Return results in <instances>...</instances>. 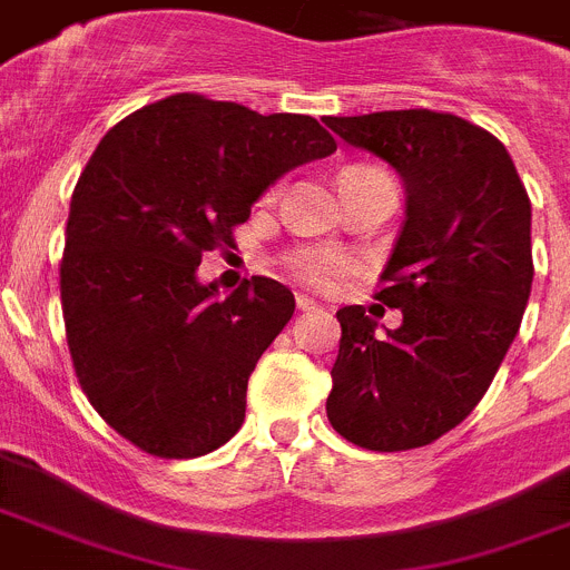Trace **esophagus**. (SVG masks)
<instances>
[{"label":"esophagus","instance_id":"esophagus-1","mask_svg":"<svg viewBox=\"0 0 570 570\" xmlns=\"http://www.w3.org/2000/svg\"><path fill=\"white\" fill-rule=\"evenodd\" d=\"M295 304H297V309H301V312L317 309V304H315V301H312V297H306V295H297V301H295Z\"/></svg>","mask_w":570,"mask_h":570}]
</instances>
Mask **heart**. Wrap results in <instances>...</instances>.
Returning a JSON list of instances; mask_svg holds the SVG:
<instances>
[{
	"mask_svg": "<svg viewBox=\"0 0 570 570\" xmlns=\"http://www.w3.org/2000/svg\"><path fill=\"white\" fill-rule=\"evenodd\" d=\"M361 170V167H357ZM289 266L295 269V275L306 284L317 286V289H326L337 281V275L346 269V258L332 249H301L289 258Z\"/></svg>",
	"mask_w": 570,
	"mask_h": 570,
	"instance_id": "b5f03b06",
	"label": "heart"
}]
</instances>
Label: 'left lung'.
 <instances>
[{
	"label": "left lung",
	"instance_id": "1",
	"mask_svg": "<svg viewBox=\"0 0 570 570\" xmlns=\"http://www.w3.org/2000/svg\"><path fill=\"white\" fill-rule=\"evenodd\" d=\"M346 145L383 158L406 187V222L377 301L403 312L377 330L343 306L326 414L368 451L429 445L483 400L531 295V202L509 150L434 110L330 116Z\"/></svg>",
	"mask_w": 570,
	"mask_h": 570
}]
</instances>
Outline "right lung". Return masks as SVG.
Listing matches in <instances>:
<instances>
[{"mask_svg": "<svg viewBox=\"0 0 570 570\" xmlns=\"http://www.w3.org/2000/svg\"><path fill=\"white\" fill-rule=\"evenodd\" d=\"M337 150L312 116H261L176 94L99 141L70 198L61 312L76 374L107 423L167 460L209 454L244 423L247 383L295 295L253 278L218 295L209 249L281 176Z\"/></svg>", "mask_w": 570, "mask_h": 570, "instance_id": "add662e5", "label": "right lung"}]
</instances>
